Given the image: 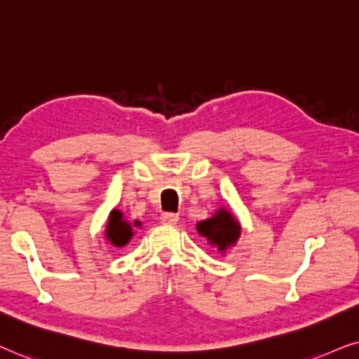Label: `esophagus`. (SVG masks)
Here are the masks:
<instances>
[{
    "label": "esophagus",
    "mask_w": 359,
    "mask_h": 359,
    "mask_svg": "<svg viewBox=\"0 0 359 359\" xmlns=\"http://www.w3.org/2000/svg\"><path fill=\"white\" fill-rule=\"evenodd\" d=\"M161 222L164 224H175L179 222V215L175 213H162L161 215Z\"/></svg>",
    "instance_id": "34e87169"
}]
</instances>
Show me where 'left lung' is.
<instances>
[{"label": "left lung", "instance_id": "8db88e82", "mask_svg": "<svg viewBox=\"0 0 359 359\" xmlns=\"http://www.w3.org/2000/svg\"><path fill=\"white\" fill-rule=\"evenodd\" d=\"M200 236L207 238L208 245L224 255L229 248L235 246L241 236V223L229 208L219 207L213 217L197 223Z\"/></svg>", "mask_w": 359, "mask_h": 359}]
</instances>
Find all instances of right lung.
<instances>
[{"label":"right lung","instance_id":"add662e5","mask_svg":"<svg viewBox=\"0 0 359 359\" xmlns=\"http://www.w3.org/2000/svg\"><path fill=\"white\" fill-rule=\"evenodd\" d=\"M137 228H141L140 219H135L133 223L128 222L121 210L113 208L108 215L107 224H104V238L114 248H124L135 236Z\"/></svg>","mask_w":359,"mask_h":359}]
</instances>
